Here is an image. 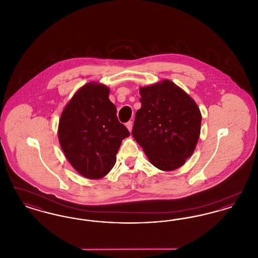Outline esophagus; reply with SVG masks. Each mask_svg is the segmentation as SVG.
Returning <instances> with one entry per match:
<instances>
[{
    "instance_id": "34e87169",
    "label": "esophagus",
    "mask_w": 258,
    "mask_h": 258,
    "mask_svg": "<svg viewBox=\"0 0 258 258\" xmlns=\"http://www.w3.org/2000/svg\"><path fill=\"white\" fill-rule=\"evenodd\" d=\"M125 125H126L127 130H128L130 132H132V130H133V122H132V121H128L127 123H125Z\"/></svg>"
}]
</instances>
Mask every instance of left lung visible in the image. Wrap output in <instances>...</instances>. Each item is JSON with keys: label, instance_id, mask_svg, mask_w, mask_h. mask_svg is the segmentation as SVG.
I'll return each instance as SVG.
<instances>
[{"label": "left lung", "instance_id": "left-lung-1", "mask_svg": "<svg viewBox=\"0 0 258 258\" xmlns=\"http://www.w3.org/2000/svg\"><path fill=\"white\" fill-rule=\"evenodd\" d=\"M139 94L141 108L135 115L134 138L157 168L181 167L195 152L200 135L197 102L168 79L141 87Z\"/></svg>", "mask_w": 258, "mask_h": 258}]
</instances>
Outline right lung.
<instances>
[{
	"label": "right lung",
	"mask_w": 258,
	"mask_h": 258,
	"mask_svg": "<svg viewBox=\"0 0 258 258\" xmlns=\"http://www.w3.org/2000/svg\"><path fill=\"white\" fill-rule=\"evenodd\" d=\"M109 92L98 82L87 83L67 103L59 121L58 138L67 160L91 180L110 172L122 140L130 136L118 121Z\"/></svg>",
	"instance_id": "add662e5"
}]
</instances>
